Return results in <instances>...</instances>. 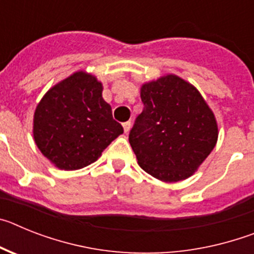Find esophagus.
Returning <instances> with one entry per match:
<instances>
[{"instance_id":"1","label":"esophagus","mask_w":254,"mask_h":254,"mask_svg":"<svg viewBox=\"0 0 254 254\" xmlns=\"http://www.w3.org/2000/svg\"><path fill=\"white\" fill-rule=\"evenodd\" d=\"M131 126H132V123L129 122V121H128V122L123 123V129H125L126 133H127V132H128L129 129H131Z\"/></svg>"}]
</instances>
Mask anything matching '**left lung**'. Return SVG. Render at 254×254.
I'll return each instance as SVG.
<instances>
[{"label": "left lung", "mask_w": 254, "mask_h": 254, "mask_svg": "<svg viewBox=\"0 0 254 254\" xmlns=\"http://www.w3.org/2000/svg\"><path fill=\"white\" fill-rule=\"evenodd\" d=\"M143 111L128 138L138 165L164 182L190 177L216 145L214 113L196 87L167 75L141 87Z\"/></svg>", "instance_id": "1"}]
</instances>
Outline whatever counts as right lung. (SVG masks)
<instances>
[{
  "label": "right lung",
  "mask_w": 254,
  "mask_h": 254,
  "mask_svg": "<svg viewBox=\"0 0 254 254\" xmlns=\"http://www.w3.org/2000/svg\"><path fill=\"white\" fill-rule=\"evenodd\" d=\"M102 91L94 76L80 71L52 87L38 104L35 143L60 169H81L94 163L123 133Z\"/></svg>",
  "instance_id": "add662e5"
}]
</instances>
